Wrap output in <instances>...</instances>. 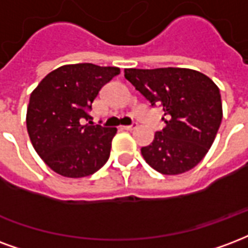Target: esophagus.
<instances>
[{"instance_id":"1","label":"esophagus","mask_w":248,"mask_h":248,"mask_svg":"<svg viewBox=\"0 0 248 248\" xmlns=\"http://www.w3.org/2000/svg\"><path fill=\"white\" fill-rule=\"evenodd\" d=\"M124 130H127V131H131V130H134L135 127H137V124H126V126H122Z\"/></svg>"}]
</instances>
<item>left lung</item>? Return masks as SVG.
<instances>
[{"mask_svg":"<svg viewBox=\"0 0 248 248\" xmlns=\"http://www.w3.org/2000/svg\"><path fill=\"white\" fill-rule=\"evenodd\" d=\"M124 78L152 106H160L166 127L142 147L144 160L163 175H180L202 160L222 121L219 89L189 68H126Z\"/></svg>","mask_w":248,"mask_h":248,"instance_id":"obj_1","label":"left lung"}]
</instances>
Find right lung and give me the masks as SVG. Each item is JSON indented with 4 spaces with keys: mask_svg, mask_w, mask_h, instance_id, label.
Wrapping results in <instances>:
<instances>
[{
    "mask_svg": "<svg viewBox=\"0 0 248 248\" xmlns=\"http://www.w3.org/2000/svg\"><path fill=\"white\" fill-rule=\"evenodd\" d=\"M118 67L67 64L49 72L32 91L27 106V133L36 154L64 177L93 175L105 164L117 127L82 124L101 88Z\"/></svg>",
    "mask_w": 248,
    "mask_h": 248,
    "instance_id": "right-lung-1",
    "label": "right lung"
}]
</instances>
